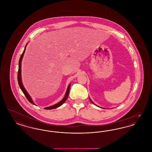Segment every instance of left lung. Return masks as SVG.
<instances>
[{
  "mask_svg": "<svg viewBox=\"0 0 152 152\" xmlns=\"http://www.w3.org/2000/svg\"><path fill=\"white\" fill-rule=\"evenodd\" d=\"M89 100H90V101H91V102H92V103H93V104H94V105H96V104H94V102H92V100H91V99H90V98H89ZM96 106H97V105H96ZM100 108H101V107H100Z\"/></svg>",
  "mask_w": 152,
  "mask_h": 152,
  "instance_id": "1",
  "label": "left lung"
}]
</instances>
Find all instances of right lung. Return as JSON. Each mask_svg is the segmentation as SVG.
<instances>
[{
  "label": "right lung",
  "mask_w": 152,
  "mask_h": 152,
  "mask_svg": "<svg viewBox=\"0 0 152 152\" xmlns=\"http://www.w3.org/2000/svg\"><path fill=\"white\" fill-rule=\"evenodd\" d=\"M28 43L25 46V48H24V50L23 51V52L20 58L19 59V69H18V83H19V86L21 90L22 91V92H23L24 94L25 95V96L26 97V98L27 99V100H28L29 102H31V104L36 105V104L34 102V101L32 100V98L31 97V96H29V94H28V93L27 92L26 89H25V88L23 86V83H22V75H21V68H22V61L23 58V56H24V54L25 53V51H26V47ZM70 87H71V84H69L68 87L67 88V90H66V92L65 93V96H64V97L60 101H59L58 103L55 104V105H53L52 106L50 107H46V108H44L45 109H48V110H50V109H53L57 108L58 107H60L61 105H63L64 104V102H65L67 98H68V94H69V89H70Z\"/></svg>",
  "instance_id": "right-lung-1"
}]
</instances>
